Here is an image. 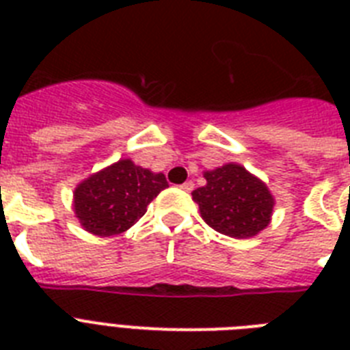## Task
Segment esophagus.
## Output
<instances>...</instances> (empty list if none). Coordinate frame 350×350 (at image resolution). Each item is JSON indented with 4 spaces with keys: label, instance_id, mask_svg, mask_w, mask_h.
Here are the masks:
<instances>
[{
    "label": "esophagus",
    "instance_id": "esophagus-1",
    "mask_svg": "<svg viewBox=\"0 0 350 350\" xmlns=\"http://www.w3.org/2000/svg\"><path fill=\"white\" fill-rule=\"evenodd\" d=\"M180 189H181V191H185V192H191L192 189H194V183H192V181H185L183 185H180Z\"/></svg>",
    "mask_w": 350,
    "mask_h": 350
}]
</instances>
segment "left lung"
<instances>
[{
  "label": "left lung",
  "mask_w": 350,
  "mask_h": 350,
  "mask_svg": "<svg viewBox=\"0 0 350 350\" xmlns=\"http://www.w3.org/2000/svg\"><path fill=\"white\" fill-rule=\"evenodd\" d=\"M207 185L192 191L208 227L230 238H252L271 224L274 196L243 165L225 163L205 170Z\"/></svg>",
  "instance_id": "left-lung-1"
}]
</instances>
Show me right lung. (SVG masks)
Instances as JSON below:
<instances>
[{
	"mask_svg": "<svg viewBox=\"0 0 350 350\" xmlns=\"http://www.w3.org/2000/svg\"><path fill=\"white\" fill-rule=\"evenodd\" d=\"M167 187L163 172L120 159L79 181L74 189V214L87 232L109 238L131 229Z\"/></svg>",
	"mask_w": 350,
	"mask_h": 350,
	"instance_id": "obj_1",
	"label": "right lung"
}]
</instances>
